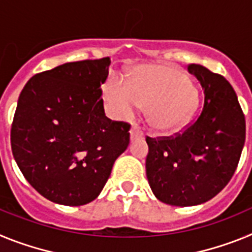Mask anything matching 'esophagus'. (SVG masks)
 <instances>
[{
  "label": "esophagus",
  "instance_id": "esophagus-1",
  "mask_svg": "<svg viewBox=\"0 0 252 252\" xmlns=\"http://www.w3.org/2000/svg\"><path fill=\"white\" fill-rule=\"evenodd\" d=\"M142 136H144V133H142V131L140 130L139 126H137V125H132V127H131L130 130L131 140L139 139V137H142Z\"/></svg>",
  "mask_w": 252,
  "mask_h": 252
}]
</instances>
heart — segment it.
I'll return each instance as SVG.
<instances>
[{
    "label": "heart",
    "instance_id": "heart-1",
    "mask_svg": "<svg viewBox=\"0 0 252 252\" xmlns=\"http://www.w3.org/2000/svg\"><path fill=\"white\" fill-rule=\"evenodd\" d=\"M103 97L119 119L131 117L139 106L146 107L151 127L162 132L183 127L199 106V95L188 75L173 66L141 69L130 84L111 79L104 84Z\"/></svg>",
    "mask_w": 252,
    "mask_h": 252
}]
</instances>
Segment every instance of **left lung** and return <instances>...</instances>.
I'll use <instances>...</instances> for the list:
<instances>
[{
    "label": "left lung",
    "instance_id": "1",
    "mask_svg": "<svg viewBox=\"0 0 252 252\" xmlns=\"http://www.w3.org/2000/svg\"><path fill=\"white\" fill-rule=\"evenodd\" d=\"M204 91L202 112L174 136L146 137V177L159 201L197 206L212 199L235 173L246 135L245 115L232 86L221 74L189 64Z\"/></svg>",
    "mask_w": 252,
    "mask_h": 252
}]
</instances>
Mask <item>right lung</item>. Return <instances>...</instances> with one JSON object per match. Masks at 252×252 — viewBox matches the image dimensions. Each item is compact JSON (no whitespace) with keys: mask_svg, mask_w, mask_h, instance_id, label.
I'll return each instance as SVG.
<instances>
[{"mask_svg":"<svg viewBox=\"0 0 252 252\" xmlns=\"http://www.w3.org/2000/svg\"><path fill=\"white\" fill-rule=\"evenodd\" d=\"M108 57L37 73L20 93L11 149L31 187L49 201L83 206L98 197L130 144V124L104 115Z\"/></svg>","mask_w":252,"mask_h":252,"instance_id":"add662e5","label":"right lung"}]
</instances>
